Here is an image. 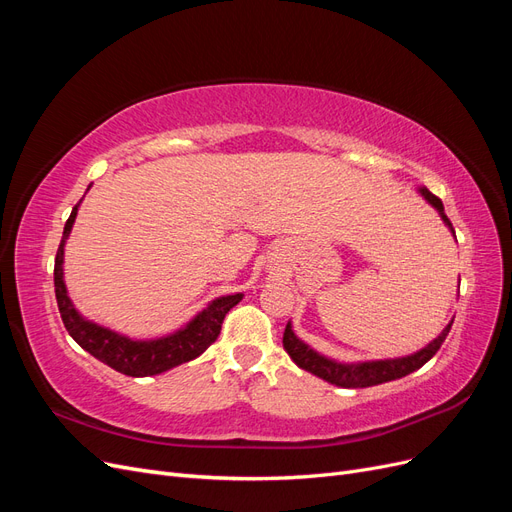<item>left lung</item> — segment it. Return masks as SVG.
Returning a JSON list of instances; mask_svg holds the SVG:
<instances>
[{
    "instance_id": "8db88e82",
    "label": "left lung",
    "mask_w": 512,
    "mask_h": 512,
    "mask_svg": "<svg viewBox=\"0 0 512 512\" xmlns=\"http://www.w3.org/2000/svg\"><path fill=\"white\" fill-rule=\"evenodd\" d=\"M421 194L440 211L444 224L453 230L451 220L444 215L442 200L436 194H431L427 188H421ZM453 235H455V230H453ZM451 327H453V322H448V327L436 339H433L427 348H423L421 352H416L412 356H406V359H395V361H374V363H359V365L335 363L331 359H324V356L316 354L312 348H307L303 342H299L297 335L292 333L290 324H286V331H284V350L299 367L312 371L314 376H318L322 380H327L335 386H342V389H365V386L391 382V380L412 374V371H416V369H421L431 359V356L440 350Z\"/></svg>"
}]
</instances>
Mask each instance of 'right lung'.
Returning a JSON list of instances; mask_svg holds the SVG:
<instances>
[{
    "instance_id": "obj_1",
    "label": "right lung",
    "mask_w": 512,
    "mask_h": 512,
    "mask_svg": "<svg viewBox=\"0 0 512 512\" xmlns=\"http://www.w3.org/2000/svg\"><path fill=\"white\" fill-rule=\"evenodd\" d=\"M76 211H79V205L70 213L64 228V237H61L55 256L57 307L61 320H64V327L72 335L74 342L85 348L91 356H96L104 365L132 378L162 374L166 369L188 363L203 354L215 339H218L224 316L241 301L243 294H230V297L215 299L205 312H200L188 324V327L162 339H151V342H134V339L102 329L94 322H87L85 318H81L79 312H76L68 299V292L64 286V269H61V265H64V243L72 230Z\"/></svg>"
}]
</instances>
